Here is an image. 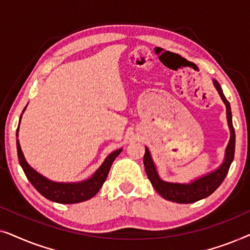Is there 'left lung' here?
<instances>
[{"mask_svg": "<svg viewBox=\"0 0 250 250\" xmlns=\"http://www.w3.org/2000/svg\"><path fill=\"white\" fill-rule=\"evenodd\" d=\"M214 86L220 94V97L227 107V118L228 125L230 128V141L228 143L227 149H225V158L222 165L215 169L214 172H210L206 175L199 177V179L192 181L190 183H172L166 182L160 179L158 173H157L156 166L152 162L151 155L148 148H146V153L143 157V163H145V168L148 175V179L151 182L152 187L155 188L157 192L162 196L164 199L173 201V203L179 204H191L196 201L204 199L208 196H210L218 187L223 182L225 176L230 168L231 163L234 158V148H235V133L234 127L232 124V112L230 102L224 97L223 91H222L221 85L217 81L213 80Z\"/></svg>", "mask_w": 250, "mask_h": 250, "instance_id": "1", "label": "left lung"}]
</instances>
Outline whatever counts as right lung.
<instances>
[{"instance_id": "right-lung-1", "label": "right lung", "mask_w": 250, "mask_h": 250, "mask_svg": "<svg viewBox=\"0 0 250 250\" xmlns=\"http://www.w3.org/2000/svg\"><path fill=\"white\" fill-rule=\"evenodd\" d=\"M25 109H23V111H25ZM20 119H21V116H20ZM17 136H18V128H17ZM121 151L122 149H118L111 152L90 179L77 183H61L53 182V181L46 179V177L41 175L40 173H37L33 167H30L28 163L26 162L25 157H23L21 148H20L19 140L17 139L18 159L20 166L22 167L23 172L26 174L27 179L29 180V182L33 184L34 188L43 197L59 204H77L94 197L99 192V190L101 189L102 184L104 183L112 163H114L116 157L121 153Z\"/></svg>"}]
</instances>
